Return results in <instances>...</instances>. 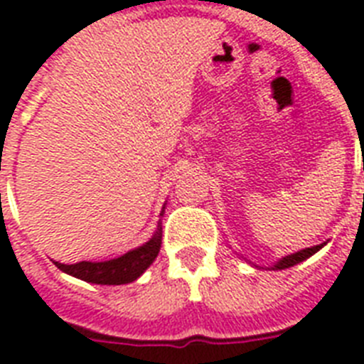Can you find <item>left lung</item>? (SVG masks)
<instances>
[{"mask_svg":"<svg viewBox=\"0 0 364 364\" xmlns=\"http://www.w3.org/2000/svg\"><path fill=\"white\" fill-rule=\"evenodd\" d=\"M325 245H327V242L319 243V245H314V247L300 249V251H296V253L285 255V257H282V259L277 260V262H274L272 266H268V270H285V268H291V266L299 264V262H302V260L310 259L311 255H316L317 251H319L321 247H325Z\"/></svg>","mask_w":364,"mask_h":364,"instance_id":"obj_1","label":"left lung"}]
</instances>
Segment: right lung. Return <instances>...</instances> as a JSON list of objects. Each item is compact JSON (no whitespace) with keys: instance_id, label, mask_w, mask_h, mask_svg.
<instances>
[{"instance_id":"add662e5","label":"right lung","mask_w":364,"mask_h":364,"mask_svg":"<svg viewBox=\"0 0 364 364\" xmlns=\"http://www.w3.org/2000/svg\"><path fill=\"white\" fill-rule=\"evenodd\" d=\"M166 204L160 211V217L164 215ZM160 243H162V223L159 221V227L154 234L139 247L132 249L128 253L117 257L111 260H102V262H92V260H81L75 264H62L54 262L64 274L82 279L87 283H96V285H124V283L136 282L153 260L159 257Z\"/></svg>"}]
</instances>
